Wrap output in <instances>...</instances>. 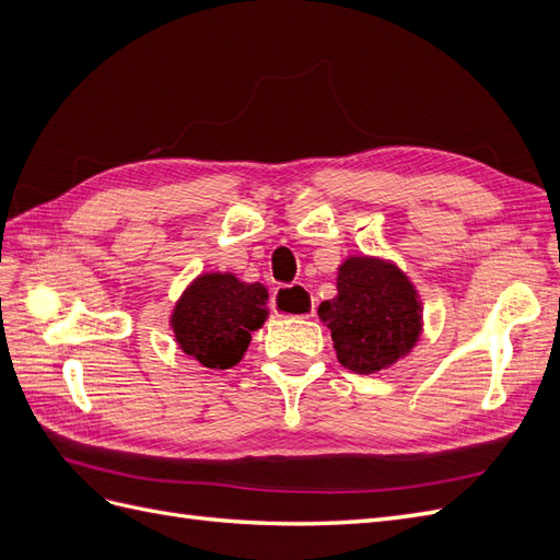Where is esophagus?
<instances>
[{"instance_id": "34e87169", "label": "esophagus", "mask_w": 560, "mask_h": 560, "mask_svg": "<svg viewBox=\"0 0 560 560\" xmlns=\"http://www.w3.org/2000/svg\"><path fill=\"white\" fill-rule=\"evenodd\" d=\"M270 306L278 315H290V317H311L315 313V299L308 294L306 287L290 284V287H278L270 299Z\"/></svg>"}]
</instances>
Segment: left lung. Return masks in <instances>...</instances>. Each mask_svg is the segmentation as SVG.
Listing matches in <instances>:
<instances>
[{
  "instance_id": "1",
  "label": "left lung",
  "mask_w": 560,
  "mask_h": 560,
  "mask_svg": "<svg viewBox=\"0 0 560 560\" xmlns=\"http://www.w3.org/2000/svg\"><path fill=\"white\" fill-rule=\"evenodd\" d=\"M336 299L317 315L331 329L336 358L354 374H376L409 352L420 336L413 284L393 264L350 257L338 268Z\"/></svg>"
}]
</instances>
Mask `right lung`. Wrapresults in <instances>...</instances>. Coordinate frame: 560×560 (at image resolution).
Wrapping results in <instances>:
<instances>
[{"label": "right lung", "mask_w": 560, "mask_h": 560, "mask_svg": "<svg viewBox=\"0 0 560 560\" xmlns=\"http://www.w3.org/2000/svg\"><path fill=\"white\" fill-rule=\"evenodd\" d=\"M268 290L261 282H241L231 273H208L194 280L173 313L179 348L208 369H231L243 360L264 319Z\"/></svg>", "instance_id": "right-lung-1"}]
</instances>
